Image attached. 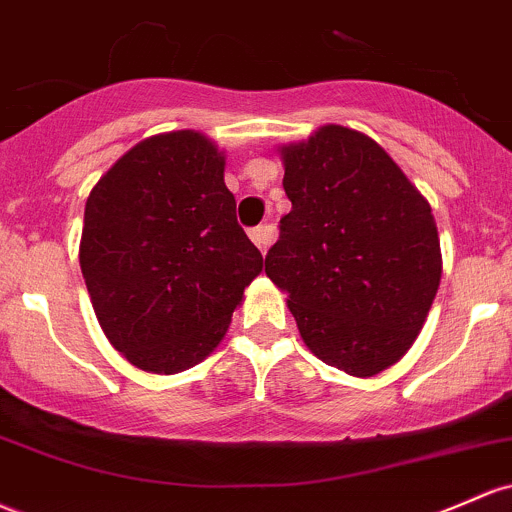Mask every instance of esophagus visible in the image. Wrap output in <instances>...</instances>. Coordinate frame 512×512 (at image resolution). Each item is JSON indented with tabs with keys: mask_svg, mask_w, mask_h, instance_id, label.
<instances>
[{
	"mask_svg": "<svg viewBox=\"0 0 512 512\" xmlns=\"http://www.w3.org/2000/svg\"><path fill=\"white\" fill-rule=\"evenodd\" d=\"M250 240H252V243H255L257 247H260L262 252H265L267 247L272 245L274 230L269 228V226H257V228H252V230H250Z\"/></svg>",
	"mask_w": 512,
	"mask_h": 512,
	"instance_id": "esophagus-1",
	"label": "esophagus"
}]
</instances>
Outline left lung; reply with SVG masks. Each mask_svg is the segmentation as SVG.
<instances>
[{
  "label": "left lung",
  "mask_w": 512,
  "mask_h": 512,
  "mask_svg": "<svg viewBox=\"0 0 512 512\" xmlns=\"http://www.w3.org/2000/svg\"><path fill=\"white\" fill-rule=\"evenodd\" d=\"M291 211L265 272L289 294L308 350L374 376L411 350L442 277L440 238L423 194L376 140L320 126L284 145Z\"/></svg>",
  "instance_id": "obj_1"
}]
</instances>
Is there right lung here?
<instances>
[{"label": "right lung", "mask_w": 512, "mask_h": 512, "mask_svg": "<svg viewBox=\"0 0 512 512\" xmlns=\"http://www.w3.org/2000/svg\"><path fill=\"white\" fill-rule=\"evenodd\" d=\"M223 170L204 133H162L116 160L84 206L89 299L111 345L143 372L177 374L209 357L265 265Z\"/></svg>", "instance_id": "1"}]
</instances>
